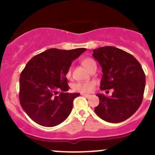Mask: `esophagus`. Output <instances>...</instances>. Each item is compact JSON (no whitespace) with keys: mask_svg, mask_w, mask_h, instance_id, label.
<instances>
[{"mask_svg":"<svg viewBox=\"0 0 155 155\" xmlns=\"http://www.w3.org/2000/svg\"><path fill=\"white\" fill-rule=\"evenodd\" d=\"M82 96L83 97H85V98H89L91 97V95H89V94H82Z\"/></svg>","mask_w":155,"mask_h":155,"instance_id":"1","label":"esophagus"}]
</instances>
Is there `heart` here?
I'll return each instance as SVG.
<instances>
[{
	"mask_svg": "<svg viewBox=\"0 0 155 155\" xmlns=\"http://www.w3.org/2000/svg\"><path fill=\"white\" fill-rule=\"evenodd\" d=\"M81 63H82V66L84 68L88 70L90 67L93 64H94L95 61L93 59L89 58H83L81 61ZM66 76L68 78H70V76H71V70H70V68L67 72ZM94 85V81H88V82H77V83H74L72 85V89L74 91H78L80 92V93H90V92H91L93 91Z\"/></svg>",
	"mask_w": 155,
	"mask_h": 155,
	"instance_id": "b5f03b06",
	"label": "heart"
}]
</instances>
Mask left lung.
I'll return each instance as SVG.
<instances>
[{"instance_id":"left-lung-1","label":"left lung","mask_w":155,"mask_h":155,"mask_svg":"<svg viewBox=\"0 0 155 155\" xmlns=\"http://www.w3.org/2000/svg\"><path fill=\"white\" fill-rule=\"evenodd\" d=\"M92 55L102 68L101 89L114 90L111 97L97 94L100 104L95 113L107 122L125 121L137 112L143 99L145 76L141 64L132 54L114 46L94 49Z\"/></svg>"}]
</instances>
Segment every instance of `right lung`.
<instances>
[{
	"label": "right lung",
	"mask_w": 155,
	"mask_h": 155,
	"mask_svg": "<svg viewBox=\"0 0 155 155\" xmlns=\"http://www.w3.org/2000/svg\"><path fill=\"white\" fill-rule=\"evenodd\" d=\"M86 50L49 48L33 57L22 70L19 79L21 107L37 124L54 127L63 122L73 109L79 93H68L66 77L72 61ZM62 91L58 96V91Z\"/></svg>",
	"instance_id": "1"
}]
</instances>
